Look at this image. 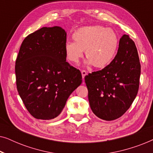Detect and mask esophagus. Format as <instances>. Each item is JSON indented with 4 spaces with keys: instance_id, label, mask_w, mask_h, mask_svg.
I'll return each instance as SVG.
<instances>
[{
    "instance_id": "esophagus-1",
    "label": "esophagus",
    "mask_w": 153,
    "mask_h": 153,
    "mask_svg": "<svg viewBox=\"0 0 153 153\" xmlns=\"http://www.w3.org/2000/svg\"><path fill=\"white\" fill-rule=\"evenodd\" d=\"M81 74H82V78H83V80H84L85 76L87 75L86 71H85V70H82V71H81Z\"/></svg>"
}]
</instances>
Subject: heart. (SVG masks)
I'll return each mask as SVG.
<instances>
[{"label": "heart", "mask_w": 153, "mask_h": 153, "mask_svg": "<svg viewBox=\"0 0 153 153\" xmlns=\"http://www.w3.org/2000/svg\"><path fill=\"white\" fill-rule=\"evenodd\" d=\"M74 42H67L65 53L67 60L78 64L83 56L88 59L87 65L96 68L107 67L116 57L119 39L114 30L102 26H89L80 28L72 35Z\"/></svg>", "instance_id": "1"}]
</instances>
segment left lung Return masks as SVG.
Instances as JSON below:
<instances>
[{"label": "left lung", "mask_w": 153, "mask_h": 153, "mask_svg": "<svg viewBox=\"0 0 153 153\" xmlns=\"http://www.w3.org/2000/svg\"><path fill=\"white\" fill-rule=\"evenodd\" d=\"M140 74L141 64L134 42L129 35H123L114 60L102 70L85 76L93 114L107 121L122 116L137 95Z\"/></svg>", "instance_id": "obj_1"}]
</instances>
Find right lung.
<instances>
[{
	"instance_id": "add662e5",
	"label": "right lung",
	"mask_w": 153,
	"mask_h": 153,
	"mask_svg": "<svg viewBox=\"0 0 153 153\" xmlns=\"http://www.w3.org/2000/svg\"><path fill=\"white\" fill-rule=\"evenodd\" d=\"M67 33L60 26L43 27L23 41L16 60L18 93L37 119L57 117L82 83L79 70L66 62Z\"/></svg>"
}]
</instances>
